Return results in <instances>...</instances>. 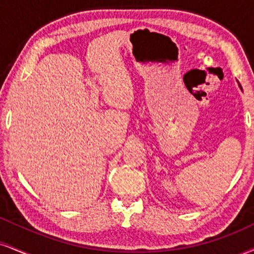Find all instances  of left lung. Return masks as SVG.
Listing matches in <instances>:
<instances>
[{"label":"left lung","instance_id":"obj_1","mask_svg":"<svg viewBox=\"0 0 254 254\" xmlns=\"http://www.w3.org/2000/svg\"><path fill=\"white\" fill-rule=\"evenodd\" d=\"M239 86H240V84H239ZM240 88H241V86H240ZM241 90H243V88H241Z\"/></svg>","mask_w":254,"mask_h":254}]
</instances>
